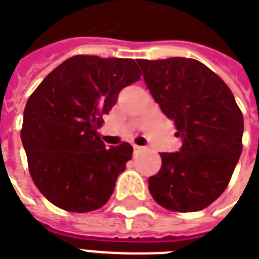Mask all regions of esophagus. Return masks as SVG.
<instances>
[{
  "label": "esophagus",
  "instance_id": "obj_1",
  "mask_svg": "<svg viewBox=\"0 0 259 259\" xmlns=\"http://www.w3.org/2000/svg\"><path fill=\"white\" fill-rule=\"evenodd\" d=\"M133 149H135V152H142L143 150V147L139 146V145H133Z\"/></svg>",
  "mask_w": 259,
  "mask_h": 259
}]
</instances>
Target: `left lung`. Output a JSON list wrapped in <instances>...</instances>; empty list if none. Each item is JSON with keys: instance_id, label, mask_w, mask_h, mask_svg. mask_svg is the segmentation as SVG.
<instances>
[{"instance_id": "obj_1", "label": "left lung", "mask_w": 259, "mask_h": 259, "mask_svg": "<svg viewBox=\"0 0 259 259\" xmlns=\"http://www.w3.org/2000/svg\"><path fill=\"white\" fill-rule=\"evenodd\" d=\"M143 78L183 143L160 153L162 167L149 191L165 209L196 212L227 189L242 152L244 117L225 81L201 61L170 57L138 60Z\"/></svg>"}]
</instances>
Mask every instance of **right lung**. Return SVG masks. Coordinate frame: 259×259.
<instances>
[{
	"mask_svg": "<svg viewBox=\"0 0 259 259\" xmlns=\"http://www.w3.org/2000/svg\"><path fill=\"white\" fill-rule=\"evenodd\" d=\"M140 76L133 58L80 54L54 68L30 96L21 129L28 170L60 209L92 212L110 199L133 147L126 142L106 147L97 129L121 89Z\"/></svg>",
	"mask_w": 259,
	"mask_h": 259,
	"instance_id": "right-lung-1",
	"label": "right lung"
}]
</instances>
